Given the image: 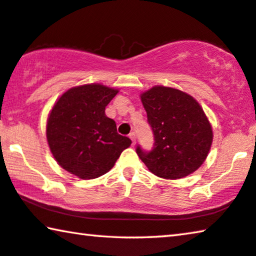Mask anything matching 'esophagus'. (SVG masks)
<instances>
[{
	"mask_svg": "<svg viewBox=\"0 0 256 256\" xmlns=\"http://www.w3.org/2000/svg\"><path fill=\"white\" fill-rule=\"evenodd\" d=\"M130 136V139L132 140V144L134 146V144H136V134H134V133L132 132V133H130V136Z\"/></svg>",
	"mask_w": 256,
	"mask_h": 256,
	"instance_id": "esophagus-1",
	"label": "esophagus"
}]
</instances>
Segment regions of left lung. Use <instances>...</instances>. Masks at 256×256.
I'll list each match as a JSON object with an SVG mask.
<instances>
[{
  "label": "left lung",
  "instance_id": "8db88e82",
  "mask_svg": "<svg viewBox=\"0 0 256 256\" xmlns=\"http://www.w3.org/2000/svg\"><path fill=\"white\" fill-rule=\"evenodd\" d=\"M140 99L155 144L149 152L138 146L136 154L149 171L168 180L197 171L213 142L212 125L198 101L188 93L163 85L142 92Z\"/></svg>",
  "mask_w": 256,
  "mask_h": 256
}]
</instances>
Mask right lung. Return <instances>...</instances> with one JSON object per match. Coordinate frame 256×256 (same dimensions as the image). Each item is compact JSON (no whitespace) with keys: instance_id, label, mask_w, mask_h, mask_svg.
<instances>
[{"instance_id":"right-lung-1","label":"right lung","mask_w":256,"mask_h":256,"mask_svg":"<svg viewBox=\"0 0 256 256\" xmlns=\"http://www.w3.org/2000/svg\"><path fill=\"white\" fill-rule=\"evenodd\" d=\"M118 88L99 83L68 88L56 101L46 120L52 156L64 170L83 180L110 171L131 140L117 133L104 114Z\"/></svg>"}]
</instances>
